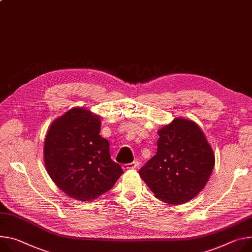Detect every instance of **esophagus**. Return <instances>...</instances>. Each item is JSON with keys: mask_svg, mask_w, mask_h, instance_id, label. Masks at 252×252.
Instances as JSON below:
<instances>
[{"mask_svg": "<svg viewBox=\"0 0 252 252\" xmlns=\"http://www.w3.org/2000/svg\"><path fill=\"white\" fill-rule=\"evenodd\" d=\"M139 166H140V163H139L138 161H134V162H132V163L124 164V165H123V168H124L125 170H127V169H135V168H138Z\"/></svg>", "mask_w": 252, "mask_h": 252, "instance_id": "1", "label": "esophagus"}]
</instances>
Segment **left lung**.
<instances>
[{
    "mask_svg": "<svg viewBox=\"0 0 252 252\" xmlns=\"http://www.w3.org/2000/svg\"><path fill=\"white\" fill-rule=\"evenodd\" d=\"M158 133L157 154L139 174L161 201L173 205L189 202L208 182L214 153L202 129L190 120L175 119Z\"/></svg>",
    "mask_w": 252,
    "mask_h": 252,
    "instance_id": "8db88e82",
    "label": "left lung"
}]
</instances>
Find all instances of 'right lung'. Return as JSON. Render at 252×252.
Returning a JSON list of instances; mask_svg holds the SVG:
<instances>
[{
  "instance_id": "right-lung-1",
  "label": "right lung",
  "mask_w": 252,
  "mask_h": 252,
  "mask_svg": "<svg viewBox=\"0 0 252 252\" xmlns=\"http://www.w3.org/2000/svg\"><path fill=\"white\" fill-rule=\"evenodd\" d=\"M100 126L98 116L74 107L52 123L45 138L49 176L59 189L79 201L94 200L109 191L124 173L110 158Z\"/></svg>"
}]
</instances>
